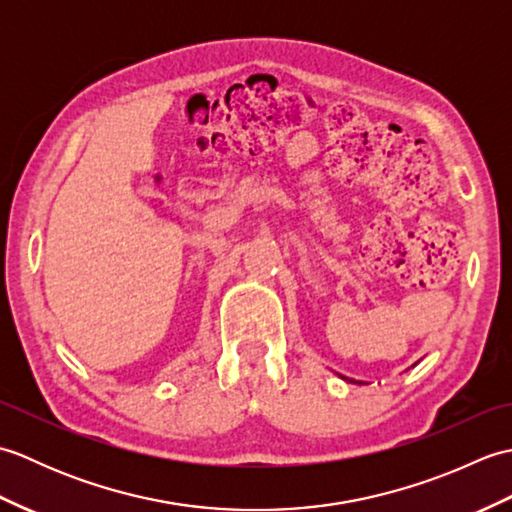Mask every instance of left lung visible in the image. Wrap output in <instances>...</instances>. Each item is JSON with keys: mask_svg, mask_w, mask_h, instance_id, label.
<instances>
[{"mask_svg": "<svg viewBox=\"0 0 512 512\" xmlns=\"http://www.w3.org/2000/svg\"><path fill=\"white\" fill-rule=\"evenodd\" d=\"M341 378H343V380H347V378H345V376H341ZM352 383H354V380H352Z\"/></svg>", "mask_w": 512, "mask_h": 512, "instance_id": "8db88e82", "label": "left lung"}]
</instances>
